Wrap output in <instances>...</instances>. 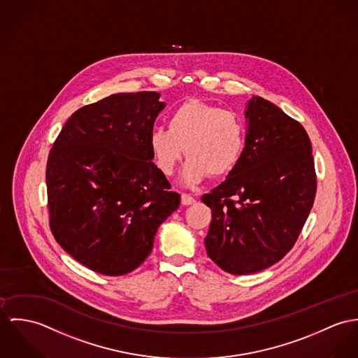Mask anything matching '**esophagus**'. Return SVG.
<instances>
[{
	"label": "esophagus",
	"instance_id": "obj_1",
	"mask_svg": "<svg viewBox=\"0 0 358 358\" xmlns=\"http://www.w3.org/2000/svg\"><path fill=\"white\" fill-rule=\"evenodd\" d=\"M181 203H182L184 206H191V204L195 203V198L191 196L189 194H182V195H181Z\"/></svg>",
	"mask_w": 358,
	"mask_h": 358
}]
</instances>
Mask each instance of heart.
<instances>
[{"mask_svg":"<svg viewBox=\"0 0 358 358\" xmlns=\"http://www.w3.org/2000/svg\"><path fill=\"white\" fill-rule=\"evenodd\" d=\"M150 148L160 171L171 176L185 154L184 181L196 184L208 174L221 177L238 164L245 148V124L238 113L188 100L150 134Z\"/></svg>","mask_w":358,"mask_h":358,"instance_id":"obj_1","label":"heart"}]
</instances>
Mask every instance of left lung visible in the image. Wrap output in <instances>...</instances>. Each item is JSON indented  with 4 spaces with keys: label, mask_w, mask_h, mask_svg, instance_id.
Returning a JSON list of instances; mask_svg holds the SVG:
<instances>
[{
    "label": "left lung",
    "mask_w": 358,
    "mask_h": 358,
    "mask_svg": "<svg viewBox=\"0 0 358 358\" xmlns=\"http://www.w3.org/2000/svg\"><path fill=\"white\" fill-rule=\"evenodd\" d=\"M245 148L228 178L201 201L211 208L207 255L231 275L278 262L296 243L316 198L310 138L278 106L252 97Z\"/></svg>",
    "instance_id": "left-lung-1"
}]
</instances>
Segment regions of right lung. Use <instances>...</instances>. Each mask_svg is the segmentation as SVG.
Instances as JSON below:
<instances>
[{"label":"right lung","mask_w":358,"mask_h":358,"mask_svg":"<svg viewBox=\"0 0 358 358\" xmlns=\"http://www.w3.org/2000/svg\"><path fill=\"white\" fill-rule=\"evenodd\" d=\"M157 92L117 93L77 110L49 151L46 192L56 241L83 266L122 276L150 255L181 196L152 162Z\"/></svg>","instance_id":"right-lung-1"}]
</instances>
